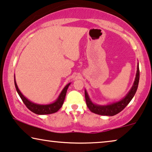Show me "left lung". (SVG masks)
<instances>
[{
	"label": "left lung",
	"instance_id": "obj_1",
	"mask_svg": "<svg viewBox=\"0 0 152 152\" xmlns=\"http://www.w3.org/2000/svg\"><path fill=\"white\" fill-rule=\"evenodd\" d=\"M139 78H140V71H139V64L138 63L136 78H135L132 87L131 88L130 91H129L127 94L126 95V96L124 97L122 99H120V101L109 104L107 105H99L93 103L91 101L90 97H89L86 90H85V98H86L87 107L91 112L95 114H98V115L108 116H113L116 115V114L120 113V111H122L134 97L138 86Z\"/></svg>",
	"mask_w": 152,
	"mask_h": 152
}]
</instances>
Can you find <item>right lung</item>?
I'll return each instance as SVG.
<instances>
[{
	"instance_id": "right-lung-1",
	"label": "right lung",
	"mask_w": 152,
	"mask_h": 152,
	"mask_svg": "<svg viewBox=\"0 0 152 152\" xmlns=\"http://www.w3.org/2000/svg\"><path fill=\"white\" fill-rule=\"evenodd\" d=\"M14 84H15V87L17 91L18 94L19 95L20 98H21L22 101L23 102L25 105L28 107L29 110H30L33 113L38 114V115H46V114H51L56 113L59 110L60 108L63 105L64 99H65L66 92H67L68 86H70V83L66 85V86L63 88V90L61 91V92L60 93L59 97H57V99L53 103L48 104H36L32 102L29 100L28 99H27L22 94L19 89L18 88L17 84H16V80H15V75H14Z\"/></svg>"
}]
</instances>
